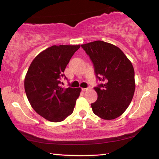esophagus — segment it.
I'll list each match as a JSON object with an SVG mask.
<instances>
[{
  "mask_svg": "<svg viewBox=\"0 0 159 159\" xmlns=\"http://www.w3.org/2000/svg\"><path fill=\"white\" fill-rule=\"evenodd\" d=\"M90 89V88H82V90L84 91V92H85V91H88Z\"/></svg>",
  "mask_w": 159,
  "mask_h": 159,
  "instance_id": "obj_1",
  "label": "esophagus"
}]
</instances>
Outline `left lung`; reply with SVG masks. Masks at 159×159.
<instances>
[{
    "label": "left lung",
    "mask_w": 159,
    "mask_h": 159,
    "mask_svg": "<svg viewBox=\"0 0 159 159\" xmlns=\"http://www.w3.org/2000/svg\"><path fill=\"white\" fill-rule=\"evenodd\" d=\"M81 47L93 61L97 78L103 81L95 88L98 99L91 104L93 113L104 120L118 118L127 109L134 95L133 64L119 48L109 43L96 41Z\"/></svg>",
    "instance_id": "left-lung-1"
}]
</instances>
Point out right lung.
<instances>
[{"label":"right lung","mask_w":159,"mask_h":159,"mask_svg":"<svg viewBox=\"0 0 159 159\" xmlns=\"http://www.w3.org/2000/svg\"><path fill=\"white\" fill-rule=\"evenodd\" d=\"M80 45H52L32 61L25 79L26 97L35 111L51 122L62 121L73 113L80 88L60 85L70 59Z\"/></svg>","instance_id":"1"}]
</instances>
